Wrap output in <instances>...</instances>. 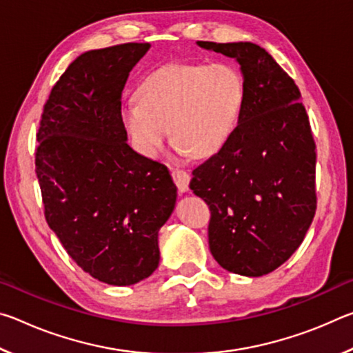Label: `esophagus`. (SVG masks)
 <instances>
[{
    "label": "esophagus",
    "mask_w": 353,
    "mask_h": 353,
    "mask_svg": "<svg viewBox=\"0 0 353 353\" xmlns=\"http://www.w3.org/2000/svg\"><path fill=\"white\" fill-rule=\"evenodd\" d=\"M171 176H172V181H174L177 190L181 191V193H185V191H188V185H190V174L187 171L183 170H172L171 171Z\"/></svg>",
    "instance_id": "esophagus-1"
}]
</instances>
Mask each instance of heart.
I'll return each instance as SVG.
<instances>
[{
    "label": "heart",
    "instance_id": "1",
    "mask_svg": "<svg viewBox=\"0 0 353 353\" xmlns=\"http://www.w3.org/2000/svg\"><path fill=\"white\" fill-rule=\"evenodd\" d=\"M243 103L244 83L230 65L171 63L141 82L139 99L121 105V121L146 157H157L168 132L179 154L205 157L229 140Z\"/></svg>",
    "mask_w": 353,
    "mask_h": 353
}]
</instances>
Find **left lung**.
I'll list each match as a JSON object with an SVG mask.
<instances>
[{
	"label": "left lung",
	"instance_id": "1",
	"mask_svg": "<svg viewBox=\"0 0 353 353\" xmlns=\"http://www.w3.org/2000/svg\"><path fill=\"white\" fill-rule=\"evenodd\" d=\"M240 63L244 103L219 151L193 170L207 202L210 252L229 272L260 277L301 246L316 212V152L294 81L250 41H198Z\"/></svg>",
	"mask_w": 353,
	"mask_h": 353
}]
</instances>
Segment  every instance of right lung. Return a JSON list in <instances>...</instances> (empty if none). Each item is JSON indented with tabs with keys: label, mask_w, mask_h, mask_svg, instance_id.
I'll return each instance as SVG.
<instances>
[{
	"label": "right lung",
	"mask_w": 353,
	"mask_h": 353,
	"mask_svg": "<svg viewBox=\"0 0 353 353\" xmlns=\"http://www.w3.org/2000/svg\"><path fill=\"white\" fill-rule=\"evenodd\" d=\"M149 43L81 54L52 87L37 132L45 218L77 266L128 286L157 270L159 230L177 188L165 165L128 145L121 93Z\"/></svg>",
	"instance_id": "add662e5"
}]
</instances>
